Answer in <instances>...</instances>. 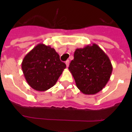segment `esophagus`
Wrapping results in <instances>:
<instances>
[{"instance_id":"esophagus-1","label":"esophagus","mask_w":132,"mask_h":132,"mask_svg":"<svg viewBox=\"0 0 132 132\" xmlns=\"http://www.w3.org/2000/svg\"><path fill=\"white\" fill-rule=\"evenodd\" d=\"M66 65L67 67H68V66H69V60H67L66 62Z\"/></svg>"}]
</instances>
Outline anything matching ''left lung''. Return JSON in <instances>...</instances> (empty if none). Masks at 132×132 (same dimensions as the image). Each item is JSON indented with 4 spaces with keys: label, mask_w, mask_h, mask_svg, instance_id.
<instances>
[{
    "label": "left lung",
    "mask_w": 132,
    "mask_h": 132,
    "mask_svg": "<svg viewBox=\"0 0 132 132\" xmlns=\"http://www.w3.org/2000/svg\"><path fill=\"white\" fill-rule=\"evenodd\" d=\"M69 71L77 87L85 94H94L105 86L112 72L110 58L97 44L77 48Z\"/></svg>",
    "instance_id": "obj_1"
}]
</instances>
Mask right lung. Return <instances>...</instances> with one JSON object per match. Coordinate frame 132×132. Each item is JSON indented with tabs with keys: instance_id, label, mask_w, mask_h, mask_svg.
<instances>
[{
	"instance_id": "obj_1",
	"label": "right lung",
	"mask_w": 132,
	"mask_h": 132,
	"mask_svg": "<svg viewBox=\"0 0 132 132\" xmlns=\"http://www.w3.org/2000/svg\"><path fill=\"white\" fill-rule=\"evenodd\" d=\"M66 66L53 48L42 43L30 51L22 62V72L28 84L41 92L55 84Z\"/></svg>"
}]
</instances>
